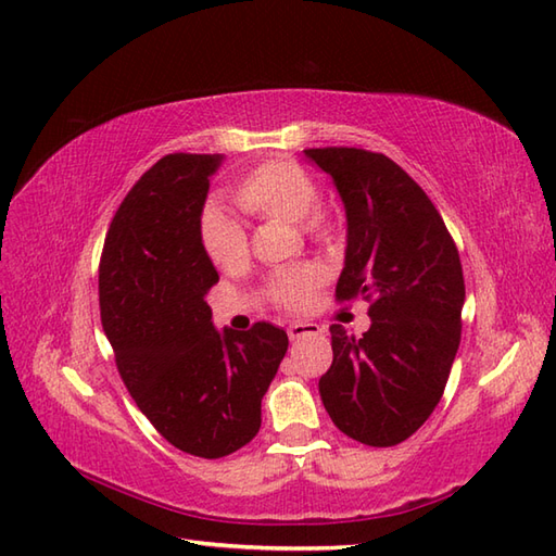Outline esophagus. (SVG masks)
Masks as SVG:
<instances>
[{"label": "esophagus", "mask_w": 556, "mask_h": 556, "mask_svg": "<svg viewBox=\"0 0 556 556\" xmlns=\"http://www.w3.org/2000/svg\"><path fill=\"white\" fill-rule=\"evenodd\" d=\"M287 332H289L291 341H299V339H303V337L320 334V332H323V327H320V325H315V323H291Z\"/></svg>", "instance_id": "esophagus-1"}]
</instances>
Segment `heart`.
Instances as JSON below:
<instances>
[{"mask_svg": "<svg viewBox=\"0 0 556 556\" xmlns=\"http://www.w3.org/2000/svg\"><path fill=\"white\" fill-rule=\"evenodd\" d=\"M239 203L255 217L291 222L317 236L327 239L329 224L325 217L313 212L317 203V186L311 174L293 162H265L248 172L236 186ZM198 239L203 245L210 263L229 271L239 267L248 253V239L243 224L224 207L219 200L200 210ZM320 281V269L315 265H303L296 269L281 271L269 281V296L285 308H301L308 301L313 287Z\"/></svg>", "mask_w": 556, "mask_h": 556, "instance_id": "1", "label": "heart"}]
</instances>
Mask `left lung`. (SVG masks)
Segmentation results:
<instances>
[{
	"instance_id": "1",
	"label": "left lung",
	"mask_w": 556,
	"mask_h": 556,
	"mask_svg": "<svg viewBox=\"0 0 556 556\" xmlns=\"http://www.w3.org/2000/svg\"><path fill=\"white\" fill-rule=\"evenodd\" d=\"M346 210L337 299L370 301L361 339L332 325L320 396L337 428L370 446L408 440L440 404L460 341L464 269L440 212L380 152L311 148Z\"/></svg>"
}]
</instances>
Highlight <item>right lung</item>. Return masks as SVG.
<instances>
[{"label":"right lung","instance_id":"add662e5","mask_svg":"<svg viewBox=\"0 0 556 556\" xmlns=\"http://www.w3.org/2000/svg\"><path fill=\"white\" fill-rule=\"evenodd\" d=\"M222 155L162 157L116 210L100 260V315L122 380L164 440L222 458L260 430L289 349L285 329L222 332L205 301L219 275L198 239Z\"/></svg>","mask_w":556,"mask_h":556}]
</instances>
